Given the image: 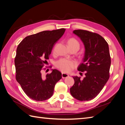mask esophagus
<instances>
[{
    "mask_svg": "<svg viewBox=\"0 0 125 125\" xmlns=\"http://www.w3.org/2000/svg\"><path fill=\"white\" fill-rule=\"evenodd\" d=\"M62 77L63 78H67V77H69V75L67 73H62Z\"/></svg>",
    "mask_w": 125,
    "mask_h": 125,
    "instance_id": "obj_1",
    "label": "esophagus"
}]
</instances>
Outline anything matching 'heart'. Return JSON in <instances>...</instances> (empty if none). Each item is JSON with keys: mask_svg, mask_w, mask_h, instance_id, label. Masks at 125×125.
<instances>
[{"mask_svg": "<svg viewBox=\"0 0 125 125\" xmlns=\"http://www.w3.org/2000/svg\"><path fill=\"white\" fill-rule=\"evenodd\" d=\"M67 44L69 49H73L74 48H79L80 44L79 42L75 38H70L68 40ZM77 65L76 62L73 61H69L65 59H62L56 63V67L63 72L69 73Z\"/></svg>", "mask_w": 125, "mask_h": 125, "instance_id": "obj_1", "label": "heart"}]
</instances>
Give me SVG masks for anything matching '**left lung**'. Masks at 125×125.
<instances>
[{
	"instance_id": "8db88e82",
	"label": "left lung",
	"mask_w": 125,
	"mask_h": 125,
	"mask_svg": "<svg viewBox=\"0 0 125 125\" xmlns=\"http://www.w3.org/2000/svg\"><path fill=\"white\" fill-rule=\"evenodd\" d=\"M73 33L80 38L85 48L83 63L77 69L85 71V77L73 76L75 83L70 89L75 99L88 101L99 94L109 78L111 57L107 42L102 36L85 30H75Z\"/></svg>"
}]
</instances>
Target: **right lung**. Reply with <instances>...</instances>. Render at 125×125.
I'll return each mask as SVG.
<instances>
[{
    "instance_id": "add662e5",
    "label": "right lung",
    "mask_w": 125,
    "mask_h": 125,
    "mask_svg": "<svg viewBox=\"0 0 125 125\" xmlns=\"http://www.w3.org/2000/svg\"><path fill=\"white\" fill-rule=\"evenodd\" d=\"M65 31L61 28L41 31L26 37L18 45L14 60L16 79L31 99H49L53 94L56 83L62 78V73L56 69H52L45 77L42 76L41 71Z\"/></svg>"
}]
</instances>
